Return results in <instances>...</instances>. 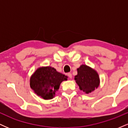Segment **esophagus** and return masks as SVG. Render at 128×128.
Here are the masks:
<instances>
[{
    "label": "esophagus",
    "instance_id": "obj_1",
    "mask_svg": "<svg viewBox=\"0 0 128 128\" xmlns=\"http://www.w3.org/2000/svg\"><path fill=\"white\" fill-rule=\"evenodd\" d=\"M67 76H68V78H72V73H67Z\"/></svg>",
    "mask_w": 128,
    "mask_h": 128
}]
</instances>
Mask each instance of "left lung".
I'll use <instances>...</instances> for the list:
<instances>
[{
  "mask_svg": "<svg viewBox=\"0 0 128 128\" xmlns=\"http://www.w3.org/2000/svg\"><path fill=\"white\" fill-rule=\"evenodd\" d=\"M77 71L78 74L74 76V80L80 90L88 94L99 86V77L94 70L86 65H82Z\"/></svg>",
  "mask_w": 128,
  "mask_h": 128,
  "instance_id": "8db88e82",
  "label": "left lung"
}]
</instances>
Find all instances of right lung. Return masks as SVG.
<instances>
[{
	"mask_svg": "<svg viewBox=\"0 0 128 128\" xmlns=\"http://www.w3.org/2000/svg\"><path fill=\"white\" fill-rule=\"evenodd\" d=\"M67 77L58 72L55 68L49 67H40L30 79V88L38 96L48 100L54 98L60 84L67 80Z\"/></svg>",
	"mask_w": 128,
	"mask_h": 128,
	"instance_id": "add662e5",
	"label": "right lung"
}]
</instances>
